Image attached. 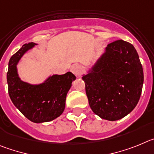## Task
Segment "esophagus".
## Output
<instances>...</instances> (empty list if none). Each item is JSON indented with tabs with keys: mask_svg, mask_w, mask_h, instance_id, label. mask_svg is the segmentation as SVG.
<instances>
[{
	"mask_svg": "<svg viewBox=\"0 0 154 154\" xmlns=\"http://www.w3.org/2000/svg\"><path fill=\"white\" fill-rule=\"evenodd\" d=\"M82 66L79 64H74L70 67V71L76 76L80 75V74L82 72Z\"/></svg>",
	"mask_w": 154,
	"mask_h": 154,
	"instance_id": "1",
	"label": "esophagus"
}]
</instances>
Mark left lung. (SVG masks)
<instances>
[{"label":"left lung","instance_id":"left-lung-1","mask_svg":"<svg viewBox=\"0 0 154 154\" xmlns=\"http://www.w3.org/2000/svg\"><path fill=\"white\" fill-rule=\"evenodd\" d=\"M82 79L93 112L101 119L115 121L137 104L143 71L134 47L119 40L108 44Z\"/></svg>","mask_w":154,"mask_h":154}]
</instances>
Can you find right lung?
Instances as JSON below:
<instances>
[{
	"mask_svg": "<svg viewBox=\"0 0 154 154\" xmlns=\"http://www.w3.org/2000/svg\"><path fill=\"white\" fill-rule=\"evenodd\" d=\"M37 45L24 44L11 57L8 63L7 81L8 93L14 103L24 117L40 124L60 117L65 109L66 97L76 77L71 72L50 75L41 84H30L20 79L17 64L22 57Z\"/></svg>",
	"mask_w": 154,
	"mask_h": 154,
	"instance_id": "add662e5",
	"label": "right lung"
}]
</instances>
